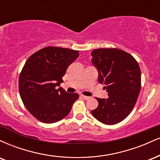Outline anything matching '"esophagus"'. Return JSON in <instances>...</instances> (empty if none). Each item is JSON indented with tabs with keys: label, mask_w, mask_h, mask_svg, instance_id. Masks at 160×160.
I'll return each mask as SVG.
<instances>
[{
	"label": "esophagus",
	"mask_w": 160,
	"mask_h": 160,
	"mask_svg": "<svg viewBox=\"0 0 160 160\" xmlns=\"http://www.w3.org/2000/svg\"><path fill=\"white\" fill-rule=\"evenodd\" d=\"M80 96H81L82 98L84 99V100H89V99H90V97L86 96V95H80Z\"/></svg>",
	"instance_id": "obj_1"
}]
</instances>
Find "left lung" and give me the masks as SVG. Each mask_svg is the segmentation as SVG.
Wrapping results in <instances>:
<instances>
[{"label": "left lung", "instance_id": "8db88e82", "mask_svg": "<svg viewBox=\"0 0 160 160\" xmlns=\"http://www.w3.org/2000/svg\"><path fill=\"white\" fill-rule=\"evenodd\" d=\"M92 62L98 71V81L104 83L108 98L98 102L92 114L105 125L122 121L131 113L141 90V69L129 53L117 48L94 49Z\"/></svg>", "mask_w": 160, "mask_h": 160}]
</instances>
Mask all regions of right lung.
Segmentation results:
<instances>
[{
	"label": "right lung",
	"mask_w": 160,
	"mask_h": 160,
	"mask_svg": "<svg viewBox=\"0 0 160 160\" xmlns=\"http://www.w3.org/2000/svg\"><path fill=\"white\" fill-rule=\"evenodd\" d=\"M78 56V50L47 47L28 58L19 74V89L24 105L37 120L53 123L70 113L79 95L57 86Z\"/></svg>",
	"instance_id": "add662e5"
}]
</instances>
